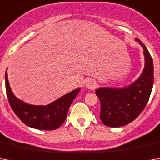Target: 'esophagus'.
<instances>
[{
	"label": "esophagus",
	"mask_w": 160,
	"mask_h": 160,
	"mask_svg": "<svg viewBox=\"0 0 160 160\" xmlns=\"http://www.w3.org/2000/svg\"><path fill=\"white\" fill-rule=\"evenodd\" d=\"M95 86H96V82H95L94 80H88L85 83V87L87 88V89H90V90H93V89H95Z\"/></svg>",
	"instance_id": "obj_1"
}]
</instances>
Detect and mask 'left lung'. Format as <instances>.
Here are the masks:
<instances>
[{"label": "left lung", "instance_id": "8db88e82", "mask_svg": "<svg viewBox=\"0 0 160 160\" xmlns=\"http://www.w3.org/2000/svg\"><path fill=\"white\" fill-rule=\"evenodd\" d=\"M135 41L144 50V68L140 76L126 87L95 90L100 101V119L106 126L116 128L131 123L149 101L154 83L153 59L141 41L135 39Z\"/></svg>", "mask_w": 160, "mask_h": 160}]
</instances>
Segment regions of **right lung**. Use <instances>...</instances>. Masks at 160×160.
Returning a JSON list of instances; mask_svg holds the SVG:
<instances>
[{
  "instance_id": "add662e5",
  "label": "right lung",
  "mask_w": 160,
  "mask_h": 160,
  "mask_svg": "<svg viewBox=\"0 0 160 160\" xmlns=\"http://www.w3.org/2000/svg\"><path fill=\"white\" fill-rule=\"evenodd\" d=\"M5 78L6 95L11 109L24 124L37 129L52 130L62 125L71 103L80 90V88L75 89L47 105H30L14 95L9 84L7 71Z\"/></svg>"
}]
</instances>
